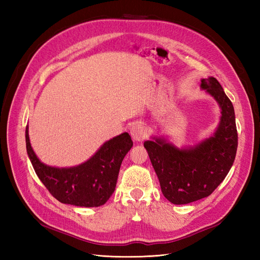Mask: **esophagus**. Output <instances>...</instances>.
<instances>
[{
  "label": "esophagus",
  "mask_w": 260,
  "mask_h": 260,
  "mask_svg": "<svg viewBox=\"0 0 260 260\" xmlns=\"http://www.w3.org/2000/svg\"><path fill=\"white\" fill-rule=\"evenodd\" d=\"M130 135L132 139L136 141V142H140L146 138L147 136V130L142 123H136L133 124L130 129Z\"/></svg>",
  "instance_id": "34e87169"
}]
</instances>
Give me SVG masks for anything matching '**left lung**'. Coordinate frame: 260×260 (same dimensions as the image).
Listing matches in <instances>:
<instances>
[{
	"mask_svg": "<svg viewBox=\"0 0 260 260\" xmlns=\"http://www.w3.org/2000/svg\"><path fill=\"white\" fill-rule=\"evenodd\" d=\"M201 89L215 99L220 120L215 132L193 146L178 147L164 137L145 141L165 198L183 205L207 198L230 171L238 149L234 108L214 77L201 80Z\"/></svg>",
	"mask_w": 260,
	"mask_h": 260,
	"instance_id": "8db88e82",
	"label": "left lung"
}]
</instances>
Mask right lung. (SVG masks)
Returning a JSON list of instances; mask_svg holds the SVG:
<instances>
[{
    "instance_id": "obj_1",
    "label": "right lung",
    "mask_w": 260,
    "mask_h": 260,
    "mask_svg": "<svg viewBox=\"0 0 260 260\" xmlns=\"http://www.w3.org/2000/svg\"><path fill=\"white\" fill-rule=\"evenodd\" d=\"M132 145L129 133L124 132L106 141L86 161L58 168L38 158L26 127L27 154L37 176L57 201L79 207H99L108 201L115 191L121 162Z\"/></svg>"
}]
</instances>
